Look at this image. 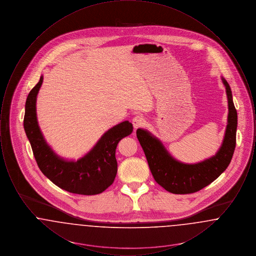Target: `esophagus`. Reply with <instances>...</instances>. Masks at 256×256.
Wrapping results in <instances>:
<instances>
[{
    "label": "esophagus",
    "instance_id": "1",
    "mask_svg": "<svg viewBox=\"0 0 256 256\" xmlns=\"http://www.w3.org/2000/svg\"><path fill=\"white\" fill-rule=\"evenodd\" d=\"M145 119L142 115H136L132 119V124H134V128H141L142 126L145 124Z\"/></svg>",
    "mask_w": 256,
    "mask_h": 256
}]
</instances>
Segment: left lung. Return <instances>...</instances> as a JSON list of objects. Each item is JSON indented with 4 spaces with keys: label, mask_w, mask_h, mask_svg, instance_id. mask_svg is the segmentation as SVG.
<instances>
[{
    "label": "left lung",
    "mask_w": 256,
    "mask_h": 256,
    "mask_svg": "<svg viewBox=\"0 0 256 256\" xmlns=\"http://www.w3.org/2000/svg\"><path fill=\"white\" fill-rule=\"evenodd\" d=\"M222 80L226 86L228 102V124L222 146L210 158L196 164H185L174 158L161 141L146 130L138 128L136 132L154 180L168 192L172 194L198 192L218 178L232 161L236 146L237 111L230 84L224 78Z\"/></svg>",
    "instance_id": "8db88e82"
}]
</instances>
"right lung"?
<instances>
[{
	"label": "right lung",
	"mask_w": 256,
	"mask_h": 256,
	"mask_svg": "<svg viewBox=\"0 0 256 256\" xmlns=\"http://www.w3.org/2000/svg\"><path fill=\"white\" fill-rule=\"evenodd\" d=\"M42 82L43 76L28 93L24 117V132L39 169L52 182L67 192L87 196L104 192L117 174V145L124 137L132 134V124L124 121L111 128L82 158H62L47 144L37 122L36 97Z\"/></svg>",
	"instance_id": "obj_1"
}]
</instances>
